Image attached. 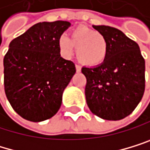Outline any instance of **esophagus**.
Segmentation results:
<instances>
[{
  "mask_svg": "<svg viewBox=\"0 0 150 150\" xmlns=\"http://www.w3.org/2000/svg\"><path fill=\"white\" fill-rule=\"evenodd\" d=\"M76 72L81 71V67H80L79 65H77V64H76Z\"/></svg>",
  "mask_w": 150,
  "mask_h": 150,
  "instance_id": "34e87169",
  "label": "esophagus"
}]
</instances>
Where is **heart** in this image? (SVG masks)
I'll return each mask as SVG.
<instances>
[{"label":"heart","instance_id":"1","mask_svg":"<svg viewBox=\"0 0 150 150\" xmlns=\"http://www.w3.org/2000/svg\"><path fill=\"white\" fill-rule=\"evenodd\" d=\"M59 47L64 56H71L76 48V58L81 64L96 66L105 60L108 53V42L101 34L86 28L73 30L71 38L62 35Z\"/></svg>","mask_w":150,"mask_h":150}]
</instances>
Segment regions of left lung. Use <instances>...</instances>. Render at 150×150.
Instances as JSON below:
<instances>
[{"label": "left lung", "mask_w": 150, "mask_h": 150, "mask_svg": "<svg viewBox=\"0 0 150 150\" xmlns=\"http://www.w3.org/2000/svg\"><path fill=\"white\" fill-rule=\"evenodd\" d=\"M106 38L108 53L101 64L83 67L85 95L89 110L104 120L117 121L131 114L145 91V60L138 44L121 30L93 25Z\"/></svg>", "instance_id": "obj_1"}]
</instances>
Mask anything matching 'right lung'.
<instances>
[{"label":"right lung","mask_w":150,"mask_h":150,"mask_svg":"<svg viewBox=\"0 0 150 150\" xmlns=\"http://www.w3.org/2000/svg\"><path fill=\"white\" fill-rule=\"evenodd\" d=\"M71 23H38L13 40L4 58V91L11 106L24 119L41 122L59 110L62 92L76 74L62 58L59 38Z\"/></svg>","instance_id":"1"}]
</instances>
